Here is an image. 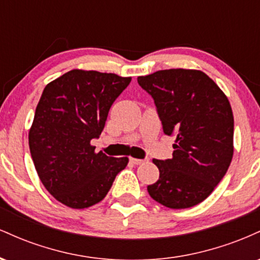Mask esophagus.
Segmentation results:
<instances>
[{
  "label": "esophagus",
  "instance_id": "34e87169",
  "mask_svg": "<svg viewBox=\"0 0 260 260\" xmlns=\"http://www.w3.org/2000/svg\"><path fill=\"white\" fill-rule=\"evenodd\" d=\"M147 160H142V159H134V157H131V162L134 164V165H142V164H144Z\"/></svg>",
  "mask_w": 260,
  "mask_h": 260
}]
</instances>
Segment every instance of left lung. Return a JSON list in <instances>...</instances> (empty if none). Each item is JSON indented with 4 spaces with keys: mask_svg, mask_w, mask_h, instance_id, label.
Listing matches in <instances>:
<instances>
[{
    "mask_svg": "<svg viewBox=\"0 0 260 260\" xmlns=\"http://www.w3.org/2000/svg\"><path fill=\"white\" fill-rule=\"evenodd\" d=\"M154 99L164 133L176 137L171 159L153 162L154 201L171 209L194 207L222 180L234 155V115L221 89L202 71L164 70L138 77Z\"/></svg>",
    "mask_w": 260,
    "mask_h": 260,
    "instance_id": "left-lung-1",
    "label": "left lung"
}]
</instances>
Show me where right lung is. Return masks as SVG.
Masks as SVG:
<instances>
[{
    "mask_svg": "<svg viewBox=\"0 0 260 260\" xmlns=\"http://www.w3.org/2000/svg\"><path fill=\"white\" fill-rule=\"evenodd\" d=\"M131 77L73 70L45 86L29 131L41 182L62 204L84 209L105 198L128 157L95 153L110 109Z\"/></svg>",
    "mask_w": 260,
    "mask_h": 260,
    "instance_id": "obj_1",
    "label": "right lung"
}]
</instances>
